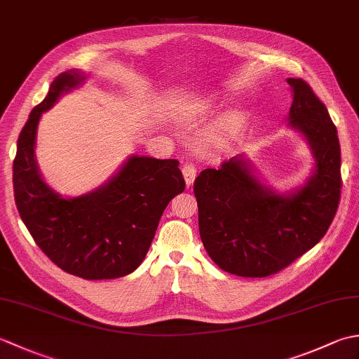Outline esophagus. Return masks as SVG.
I'll use <instances>...</instances> for the list:
<instances>
[{
  "mask_svg": "<svg viewBox=\"0 0 359 359\" xmlns=\"http://www.w3.org/2000/svg\"><path fill=\"white\" fill-rule=\"evenodd\" d=\"M182 174H184L187 185L188 187L193 185V182L196 179V175H197V168L191 162H185L184 166H182Z\"/></svg>",
  "mask_w": 359,
  "mask_h": 359,
  "instance_id": "obj_1",
  "label": "esophagus"
}]
</instances>
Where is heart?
<instances>
[{
    "instance_id": "obj_1",
    "label": "heart",
    "mask_w": 359,
    "mask_h": 359,
    "mask_svg": "<svg viewBox=\"0 0 359 359\" xmlns=\"http://www.w3.org/2000/svg\"><path fill=\"white\" fill-rule=\"evenodd\" d=\"M241 120V117H238V116H234L233 118H231V121H233V123H238V121Z\"/></svg>"
}]
</instances>
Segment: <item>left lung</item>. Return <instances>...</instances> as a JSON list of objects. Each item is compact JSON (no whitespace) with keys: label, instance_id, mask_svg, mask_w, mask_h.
<instances>
[{"label":"left lung","instance_id":"left-lung-1","mask_svg":"<svg viewBox=\"0 0 359 359\" xmlns=\"http://www.w3.org/2000/svg\"><path fill=\"white\" fill-rule=\"evenodd\" d=\"M293 90L290 126L306 135L316 170L296 193L262 185L239 157L203 170L194 180L199 231L220 269L243 278H266L285 269L324 238L341 199L337 126L307 81L288 79Z\"/></svg>","mask_w":359,"mask_h":359}]
</instances>
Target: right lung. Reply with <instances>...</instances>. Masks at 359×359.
<instances>
[{"instance_id": "add662e5", "label": "right lung", "mask_w": 359, "mask_h": 359, "mask_svg": "<svg viewBox=\"0 0 359 359\" xmlns=\"http://www.w3.org/2000/svg\"><path fill=\"white\" fill-rule=\"evenodd\" d=\"M79 71L60 74L21 129L13 160L15 203L35 243L66 273L83 279H114L133 273L147 256L158 220L185 189L175 158L133 156L95 191L63 199L44 184L34 148L41 114L79 86Z\"/></svg>"}]
</instances>
